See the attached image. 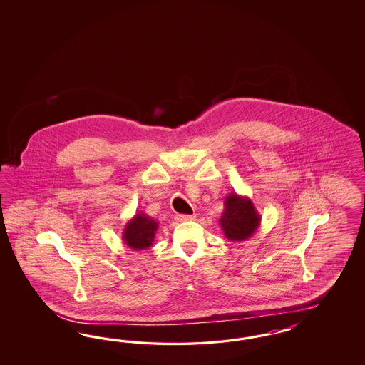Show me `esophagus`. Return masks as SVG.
Here are the masks:
<instances>
[{
  "instance_id": "1",
  "label": "esophagus",
  "mask_w": 365,
  "mask_h": 365,
  "mask_svg": "<svg viewBox=\"0 0 365 365\" xmlns=\"http://www.w3.org/2000/svg\"><path fill=\"white\" fill-rule=\"evenodd\" d=\"M195 218V215H187V214H182V215H177V221L187 222L192 221Z\"/></svg>"
}]
</instances>
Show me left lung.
Segmentation results:
<instances>
[{
    "instance_id": "1",
    "label": "left lung",
    "mask_w": 365,
    "mask_h": 365,
    "mask_svg": "<svg viewBox=\"0 0 365 365\" xmlns=\"http://www.w3.org/2000/svg\"><path fill=\"white\" fill-rule=\"evenodd\" d=\"M220 225L229 241H246L258 230L261 215L255 210L252 199L232 192L225 198Z\"/></svg>"
}]
</instances>
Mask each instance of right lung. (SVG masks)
Segmentation results:
<instances>
[{
  "label": "right lung",
  "instance_id": "1",
  "mask_svg": "<svg viewBox=\"0 0 365 365\" xmlns=\"http://www.w3.org/2000/svg\"><path fill=\"white\" fill-rule=\"evenodd\" d=\"M159 223L144 212H136L130 221L125 223L123 230V241L133 250H145L155 240Z\"/></svg>",
  "mask_w": 365,
  "mask_h": 365
}]
</instances>
